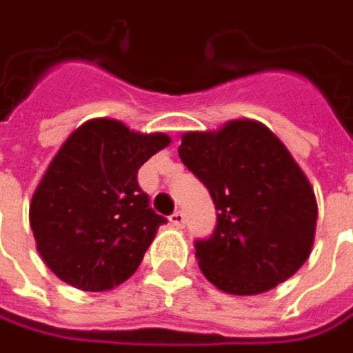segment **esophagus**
Returning <instances> with one entry per match:
<instances>
[{"mask_svg": "<svg viewBox=\"0 0 353 353\" xmlns=\"http://www.w3.org/2000/svg\"><path fill=\"white\" fill-rule=\"evenodd\" d=\"M170 223H172L174 227H183V223H185V215H183V211H176V213L170 217Z\"/></svg>", "mask_w": 353, "mask_h": 353, "instance_id": "esophagus-1", "label": "esophagus"}]
</instances>
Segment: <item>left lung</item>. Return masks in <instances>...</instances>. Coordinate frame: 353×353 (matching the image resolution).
I'll return each instance as SVG.
<instances>
[{
  "mask_svg": "<svg viewBox=\"0 0 353 353\" xmlns=\"http://www.w3.org/2000/svg\"><path fill=\"white\" fill-rule=\"evenodd\" d=\"M177 154L217 209L213 235L195 241L209 283L227 294L253 296L306 263L318 221L314 190L265 124L239 118L217 130L185 132Z\"/></svg>",
  "mask_w": 353,
  "mask_h": 353,
  "instance_id": "obj_1",
  "label": "left lung"
}]
</instances>
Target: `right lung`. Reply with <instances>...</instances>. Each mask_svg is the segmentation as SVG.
<instances>
[{
    "label": "right lung",
    "mask_w": 353,
    "mask_h": 353,
    "mask_svg": "<svg viewBox=\"0 0 353 353\" xmlns=\"http://www.w3.org/2000/svg\"><path fill=\"white\" fill-rule=\"evenodd\" d=\"M170 142L112 118L86 120L63 142L29 203L37 253L63 283L102 292L136 272L165 223L138 170Z\"/></svg>",
    "instance_id": "1"
}]
</instances>
